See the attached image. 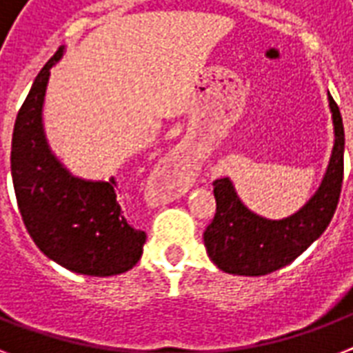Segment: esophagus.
<instances>
[{"label": "esophagus", "mask_w": 353, "mask_h": 353, "mask_svg": "<svg viewBox=\"0 0 353 353\" xmlns=\"http://www.w3.org/2000/svg\"><path fill=\"white\" fill-rule=\"evenodd\" d=\"M194 165L190 155L185 150H174L159 161L150 177V185L154 192L165 201L181 198L192 183Z\"/></svg>", "instance_id": "obj_1"}]
</instances>
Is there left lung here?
Instances as JSON below:
<instances>
[{
    "label": "left lung",
    "mask_w": 353,
    "mask_h": 353,
    "mask_svg": "<svg viewBox=\"0 0 353 353\" xmlns=\"http://www.w3.org/2000/svg\"><path fill=\"white\" fill-rule=\"evenodd\" d=\"M334 122V150L328 168L306 205L282 220H269L247 209L231 177L214 181L216 214L203 234L207 254L223 273L262 276L285 268L326 231L343 187L345 128L339 106L328 93Z\"/></svg>",
    "instance_id": "8db88e82"
}]
</instances>
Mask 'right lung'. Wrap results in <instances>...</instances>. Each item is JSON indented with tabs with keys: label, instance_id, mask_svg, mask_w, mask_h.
<instances>
[{
	"label": "right lung",
	"instance_id": "obj_1",
	"mask_svg": "<svg viewBox=\"0 0 353 353\" xmlns=\"http://www.w3.org/2000/svg\"><path fill=\"white\" fill-rule=\"evenodd\" d=\"M62 57L60 47L38 73L14 124L10 172L19 212L38 249L58 265L90 276L126 273L141 260L146 234L128 223L115 177L73 176L47 143L43 102Z\"/></svg>",
	"mask_w": 353,
	"mask_h": 353
}]
</instances>
